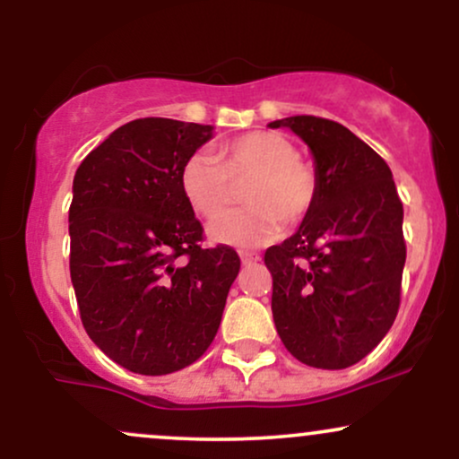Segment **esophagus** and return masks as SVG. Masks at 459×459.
Listing matches in <instances>:
<instances>
[{
  "instance_id": "34e87169",
  "label": "esophagus",
  "mask_w": 459,
  "mask_h": 459,
  "mask_svg": "<svg viewBox=\"0 0 459 459\" xmlns=\"http://www.w3.org/2000/svg\"><path fill=\"white\" fill-rule=\"evenodd\" d=\"M239 256H241V263H244V265H255V263L259 261V255H255V252L241 250Z\"/></svg>"
}]
</instances>
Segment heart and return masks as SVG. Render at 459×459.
I'll return each instance as SVG.
<instances>
[{
  "label": "heart",
  "instance_id": "1",
  "mask_svg": "<svg viewBox=\"0 0 459 459\" xmlns=\"http://www.w3.org/2000/svg\"><path fill=\"white\" fill-rule=\"evenodd\" d=\"M296 146L276 131H250L209 152H194L181 168V192L200 218H217L228 206L230 181L248 177L244 210L230 212L209 226L218 244L261 246L299 222L313 209L319 178L308 161L299 160Z\"/></svg>",
  "mask_w": 459,
  "mask_h": 459
}]
</instances>
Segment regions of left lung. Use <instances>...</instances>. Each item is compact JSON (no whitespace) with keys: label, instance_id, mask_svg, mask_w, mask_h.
Returning <instances> with one entry per match:
<instances>
[{"label":"left lung","instance_id":"left-lung-1","mask_svg":"<svg viewBox=\"0 0 459 459\" xmlns=\"http://www.w3.org/2000/svg\"><path fill=\"white\" fill-rule=\"evenodd\" d=\"M310 146L319 194L296 235L265 250L272 313L299 362L345 368L391 330L402 302L403 204L388 163L350 129L319 116H289Z\"/></svg>","mask_w":459,"mask_h":459}]
</instances>
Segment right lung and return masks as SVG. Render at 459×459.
Returning a JSON list of instances; mask_svg holds the SVG:
<instances>
[{
  "label": "right lung",
  "mask_w": 459,
  "mask_h": 459,
  "mask_svg": "<svg viewBox=\"0 0 459 459\" xmlns=\"http://www.w3.org/2000/svg\"><path fill=\"white\" fill-rule=\"evenodd\" d=\"M209 125L138 118L79 163L68 209L71 281L88 336L120 367L166 376L215 339L239 272L230 246L203 247L181 168Z\"/></svg>",
  "instance_id": "obj_1"
}]
</instances>
